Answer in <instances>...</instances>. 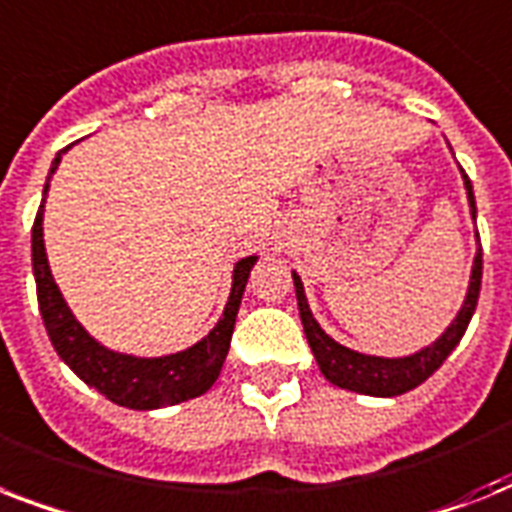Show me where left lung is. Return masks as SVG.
Here are the masks:
<instances>
[{
	"label": "left lung",
	"instance_id": "8db88e82",
	"mask_svg": "<svg viewBox=\"0 0 512 512\" xmlns=\"http://www.w3.org/2000/svg\"><path fill=\"white\" fill-rule=\"evenodd\" d=\"M462 177H465V188H468L470 212H473V220H476V196H473V185H470L465 172H462ZM481 273H484V255H481V249H478L476 260H473V276H470L468 297H465V303H462L457 319L452 321V327L446 329L444 335L438 337L433 345H428V348H422L420 353H412V356L404 358L364 356V353H356V350L345 348V345L332 340V337L319 327V321L313 319L311 308H308V300H305L303 281H300L297 273H292L297 292V308H300L305 337H308V345H311L313 356L319 361L321 374H324L332 385H337V388L356 390V393H364V396L380 398L401 396L406 390L422 385L430 374L436 372L438 366L444 364L446 356L457 348V342L465 335V329H468L470 319H473V311H476L478 305Z\"/></svg>",
	"mask_w": 512,
	"mask_h": 512
}]
</instances>
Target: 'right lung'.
<instances>
[{
	"label": "right lung",
	"instance_id": "1",
	"mask_svg": "<svg viewBox=\"0 0 512 512\" xmlns=\"http://www.w3.org/2000/svg\"><path fill=\"white\" fill-rule=\"evenodd\" d=\"M66 154V148L55 156L50 167L58 170L60 159ZM50 177L44 183V196L50 188ZM42 207L36 212L34 228H31V260H34V279H36V300L42 311L44 329L50 335L52 348L58 350V356L66 361L79 380H84L90 388L127 409H162V406L180 404L188 398H196L207 393L215 385L217 374L223 369V361L231 348L233 324L239 313L241 295L247 287L249 271L257 263V257H244L233 268V287L228 305H225L223 319L217 321V327L209 332L193 348L172 353L162 358H135L116 353V350L103 348L98 340H92L74 313L68 311L66 300L60 295L58 284L52 281L50 265H47V252H44V233H42Z\"/></svg>",
	"mask_w": 512,
	"mask_h": 512
}]
</instances>
